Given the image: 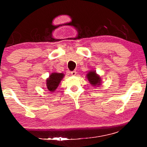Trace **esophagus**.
Instances as JSON below:
<instances>
[{"label":"esophagus","instance_id":"1","mask_svg":"<svg viewBox=\"0 0 147 147\" xmlns=\"http://www.w3.org/2000/svg\"><path fill=\"white\" fill-rule=\"evenodd\" d=\"M71 74L72 76H75L76 74V71H71Z\"/></svg>","mask_w":147,"mask_h":147}]
</instances>
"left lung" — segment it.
Returning a JSON list of instances; mask_svg holds the SVG:
<instances>
[{
  "label": "left lung",
  "instance_id": "8db88e82",
  "mask_svg": "<svg viewBox=\"0 0 147 147\" xmlns=\"http://www.w3.org/2000/svg\"><path fill=\"white\" fill-rule=\"evenodd\" d=\"M87 78L92 86H100L101 84V78L96 73L95 71H91L87 74Z\"/></svg>",
  "mask_w": 147,
  "mask_h": 147
}]
</instances>
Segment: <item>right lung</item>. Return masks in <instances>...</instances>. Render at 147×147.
<instances>
[{
	"label": "right lung",
	"mask_w": 147,
	"mask_h": 147,
	"mask_svg": "<svg viewBox=\"0 0 147 147\" xmlns=\"http://www.w3.org/2000/svg\"><path fill=\"white\" fill-rule=\"evenodd\" d=\"M63 77V73H53L50 74L49 78L47 79V87L49 91L51 92L55 91Z\"/></svg>",
	"instance_id": "right-lung-1"
}]
</instances>
